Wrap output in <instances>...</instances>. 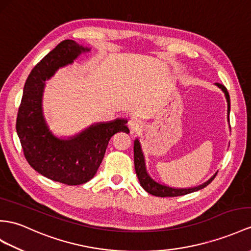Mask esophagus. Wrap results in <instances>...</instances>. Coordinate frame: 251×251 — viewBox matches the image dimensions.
I'll list each match as a JSON object with an SVG mask.
<instances>
[{
	"label": "esophagus",
	"mask_w": 251,
	"mask_h": 251,
	"mask_svg": "<svg viewBox=\"0 0 251 251\" xmlns=\"http://www.w3.org/2000/svg\"><path fill=\"white\" fill-rule=\"evenodd\" d=\"M129 127L132 131H138L143 127V122L137 118H132L129 121Z\"/></svg>",
	"instance_id": "34e87169"
}]
</instances>
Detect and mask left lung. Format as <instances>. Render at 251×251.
I'll return each instance as SVG.
<instances>
[{
	"mask_svg": "<svg viewBox=\"0 0 251 251\" xmlns=\"http://www.w3.org/2000/svg\"><path fill=\"white\" fill-rule=\"evenodd\" d=\"M217 86L219 88H222V90L225 93L226 99H227L228 102V119H229V114H230V97L227 88H226L224 85L216 83ZM134 166H135V172L136 176L139 180L140 185L143 186L146 192H148L149 194L153 195V196L156 197H176V196H183V195H187L191 194L193 192H197L201 188H204L207 186L210 183L214 180V178L216 176V174L214 175L212 178L206 181L203 184H201L197 187H192V188H173L166 185H162L160 183L155 182L153 179L150 178V176L148 175L146 170V164H145V157L142 151V147H140L139 140L135 139L134 142Z\"/></svg>",
	"mask_w": 251,
	"mask_h": 251,
	"instance_id": "1",
	"label": "left lung"
}]
</instances>
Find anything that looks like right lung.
<instances>
[{
    "label": "right lung",
    "instance_id": "add662e5",
    "mask_svg": "<svg viewBox=\"0 0 251 251\" xmlns=\"http://www.w3.org/2000/svg\"><path fill=\"white\" fill-rule=\"evenodd\" d=\"M89 50L67 39L48 53L26 78L17 116L16 129L28 164L48 179L67 185L84 184L93 179L109 139L118 132H130L126 119L93 125L69 139L55 137L49 130L41 104L46 79Z\"/></svg>",
    "mask_w": 251,
    "mask_h": 251
}]
</instances>
